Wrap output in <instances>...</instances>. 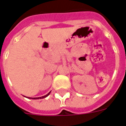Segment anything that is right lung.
Here are the masks:
<instances>
[{
    "label": "right lung",
    "instance_id": "obj_1",
    "mask_svg": "<svg viewBox=\"0 0 126 126\" xmlns=\"http://www.w3.org/2000/svg\"><path fill=\"white\" fill-rule=\"evenodd\" d=\"M50 93H51V91L49 93L45 95V96H41V97H38V98H30V97H27V98H29V99H42V98H46L47 96H48L49 95Z\"/></svg>",
    "mask_w": 126,
    "mask_h": 126
}]
</instances>
